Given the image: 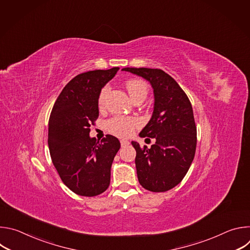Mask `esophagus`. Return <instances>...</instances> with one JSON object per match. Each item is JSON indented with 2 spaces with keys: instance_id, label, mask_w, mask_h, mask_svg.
<instances>
[{
  "instance_id": "34e87169",
  "label": "esophagus",
  "mask_w": 250,
  "mask_h": 250,
  "mask_svg": "<svg viewBox=\"0 0 250 250\" xmlns=\"http://www.w3.org/2000/svg\"><path fill=\"white\" fill-rule=\"evenodd\" d=\"M129 145V141L128 140H125V139H122L121 140V146H122V147H125V146H127Z\"/></svg>"
}]
</instances>
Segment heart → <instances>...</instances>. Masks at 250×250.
Segmentation results:
<instances>
[{
  "instance_id": "heart-1",
  "label": "heart",
  "mask_w": 250,
  "mask_h": 250,
  "mask_svg": "<svg viewBox=\"0 0 250 250\" xmlns=\"http://www.w3.org/2000/svg\"><path fill=\"white\" fill-rule=\"evenodd\" d=\"M127 92L130 98L134 101L138 98L145 99L148 92V86L146 82L140 79H131L128 80L125 84ZM109 92V87L105 86L102 89L99 96V105L103 106L104 104V99L106 94ZM139 121L134 117H125V116H116L111 118L105 122V127L111 133L121 136L126 137L129 136L135 127L139 125Z\"/></svg>"
}]
</instances>
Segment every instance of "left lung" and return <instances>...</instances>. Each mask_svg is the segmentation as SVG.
I'll return each instance as SVG.
<instances>
[{
  "instance_id": "1",
  "label": "left lung",
  "mask_w": 250,
  "mask_h": 250,
  "mask_svg": "<svg viewBox=\"0 0 250 250\" xmlns=\"http://www.w3.org/2000/svg\"><path fill=\"white\" fill-rule=\"evenodd\" d=\"M147 80L154 93V110L140 137L155 138L150 148L135 141L139 184L151 192H165L179 184L196 152L197 128L191 102L182 88L161 69L123 68ZM148 139V138H146Z\"/></svg>"
}]
</instances>
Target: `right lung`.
Returning a JSON list of instances; mask_svg holds the SVG:
<instances>
[{"label": "right lung", "instance_id": "add662e5", "mask_svg": "<svg viewBox=\"0 0 250 250\" xmlns=\"http://www.w3.org/2000/svg\"><path fill=\"white\" fill-rule=\"evenodd\" d=\"M119 67L94 70L74 77L58 96L48 123V147L62 182L77 195L94 197L108 189L111 167L121 147L106 134L101 142L90 137L99 117V96Z\"/></svg>", "mask_w": 250, "mask_h": 250}]
</instances>
